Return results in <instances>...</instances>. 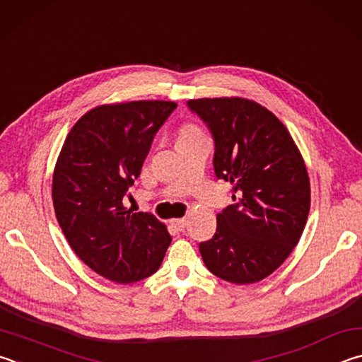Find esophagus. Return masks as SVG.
<instances>
[{
  "label": "esophagus",
  "mask_w": 362,
  "mask_h": 362,
  "mask_svg": "<svg viewBox=\"0 0 362 362\" xmlns=\"http://www.w3.org/2000/svg\"><path fill=\"white\" fill-rule=\"evenodd\" d=\"M170 224L175 227L176 230H185L187 226V219L186 218H180V219H171Z\"/></svg>",
  "instance_id": "1"
}]
</instances>
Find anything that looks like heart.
<instances>
[{"instance_id":"b5f03b06","label":"heart","mask_w":362,"mask_h":362,"mask_svg":"<svg viewBox=\"0 0 362 362\" xmlns=\"http://www.w3.org/2000/svg\"><path fill=\"white\" fill-rule=\"evenodd\" d=\"M195 133H197V130L192 129V127H186V129H182V130H181L180 136H189V135H195Z\"/></svg>"}]
</instances>
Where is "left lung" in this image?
Returning <instances> with one entry per match:
<instances>
[{"label":"left lung","instance_id":"1","mask_svg":"<svg viewBox=\"0 0 362 362\" xmlns=\"http://www.w3.org/2000/svg\"><path fill=\"white\" fill-rule=\"evenodd\" d=\"M214 141L218 180L233 204L199 245L206 269L226 281L264 280L294 250L310 211V181L297 146L275 114L246 98L189 100Z\"/></svg>","mask_w":362,"mask_h":362}]
</instances>
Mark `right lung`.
I'll return each mask as SVG.
<instances>
[{
  "mask_svg": "<svg viewBox=\"0 0 362 362\" xmlns=\"http://www.w3.org/2000/svg\"><path fill=\"white\" fill-rule=\"evenodd\" d=\"M173 101H130L90 110L74 124L55 165V216L82 262L116 283L156 274L171 237L151 213L122 200L141 173Z\"/></svg>",
  "mask_w": 362,
  "mask_h": 362,
  "instance_id": "1",
  "label": "right lung"
}]
</instances>
